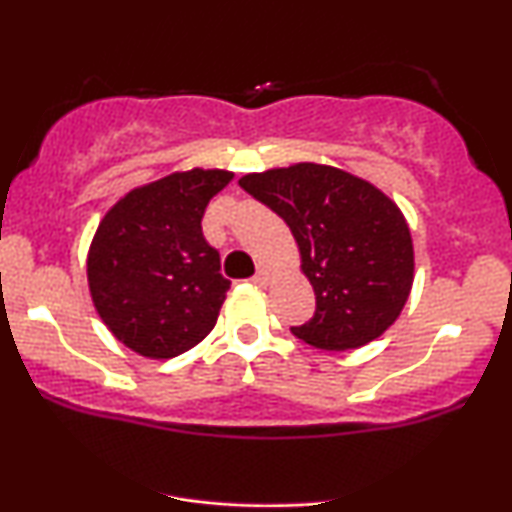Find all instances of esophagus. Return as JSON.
<instances>
[{
  "label": "esophagus",
  "mask_w": 512,
  "mask_h": 512,
  "mask_svg": "<svg viewBox=\"0 0 512 512\" xmlns=\"http://www.w3.org/2000/svg\"><path fill=\"white\" fill-rule=\"evenodd\" d=\"M252 281H255L257 286H269V284H272V274H269L267 269H260V272L255 274V279H252Z\"/></svg>",
  "instance_id": "esophagus-1"
}]
</instances>
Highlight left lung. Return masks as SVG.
<instances>
[{
    "instance_id": "obj_1",
    "label": "left lung",
    "mask_w": 512,
    "mask_h": 512,
    "mask_svg": "<svg viewBox=\"0 0 512 512\" xmlns=\"http://www.w3.org/2000/svg\"><path fill=\"white\" fill-rule=\"evenodd\" d=\"M245 192L276 211L301 252L315 315L291 332L325 351L378 339L414 284V243L399 207L373 182L322 163L248 173Z\"/></svg>"
}]
</instances>
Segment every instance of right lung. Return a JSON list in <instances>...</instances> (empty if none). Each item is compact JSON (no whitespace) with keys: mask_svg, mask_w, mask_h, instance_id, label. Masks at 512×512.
<instances>
[{"mask_svg":"<svg viewBox=\"0 0 512 512\" xmlns=\"http://www.w3.org/2000/svg\"><path fill=\"white\" fill-rule=\"evenodd\" d=\"M231 170L192 168L134 187L103 216L86 257L91 301L139 356H180L214 330L231 281L202 233Z\"/></svg>","mask_w":512,"mask_h":512,"instance_id":"right-lung-1","label":"right lung"}]
</instances>
